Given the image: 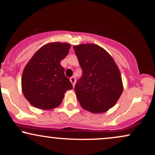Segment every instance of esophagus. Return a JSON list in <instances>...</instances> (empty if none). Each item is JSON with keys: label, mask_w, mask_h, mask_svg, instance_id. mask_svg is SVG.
I'll list each match as a JSON object with an SVG mask.
<instances>
[{"label": "esophagus", "mask_w": 155, "mask_h": 155, "mask_svg": "<svg viewBox=\"0 0 155 155\" xmlns=\"http://www.w3.org/2000/svg\"><path fill=\"white\" fill-rule=\"evenodd\" d=\"M70 81L71 84H73V87L75 86V84H76V78L74 77V76H72V77L70 78Z\"/></svg>", "instance_id": "34e87169"}]
</instances>
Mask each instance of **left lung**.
Returning a JSON list of instances; mask_svg holds the SVG:
<instances>
[{
	"mask_svg": "<svg viewBox=\"0 0 155 155\" xmlns=\"http://www.w3.org/2000/svg\"><path fill=\"white\" fill-rule=\"evenodd\" d=\"M74 49L82 69V76L74 88L80 105L94 114L108 111L116 104L123 90L118 66L97 44H79Z\"/></svg>",
	"mask_w": 155,
	"mask_h": 155,
	"instance_id": "left-lung-1",
	"label": "left lung"
}]
</instances>
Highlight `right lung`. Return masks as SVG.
<instances>
[{"label": "right lung", "instance_id": "add662e5", "mask_svg": "<svg viewBox=\"0 0 155 155\" xmlns=\"http://www.w3.org/2000/svg\"><path fill=\"white\" fill-rule=\"evenodd\" d=\"M70 48L71 44L68 43L45 44L25 67L22 90L32 106L44 110L58 107L65 92L73 89L70 79L65 76V69L60 65Z\"/></svg>", "mask_w": 155, "mask_h": 155}]
</instances>
